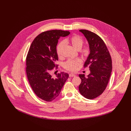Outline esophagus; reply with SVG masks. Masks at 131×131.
<instances>
[{
    "label": "esophagus",
    "mask_w": 131,
    "mask_h": 131,
    "mask_svg": "<svg viewBox=\"0 0 131 131\" xmlns=\"http://www.w3.org/2000/svg\"><path fill=\"white\" fill-rule=\"evenodd\" d=\"M69 76L70 77H75V76H76V75H75V74H74V73H69Z\"/></svg>",
    "instance_id": "1"
}]
</instances>
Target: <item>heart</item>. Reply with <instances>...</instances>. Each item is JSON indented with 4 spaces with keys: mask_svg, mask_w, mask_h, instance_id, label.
<instances>
[{
    "mask_svg": "<svg viewBox=\"0 0 131 131\" xmlns=\"http://www.w3.org/2000/svg\"><path fill=\"white\" fill-rule=\"evenodd\" d=\"M70 42L74 48L78 50L81 49L84 43V40L82 37L77 35L72 36L69 39H66L64 41H61L58 45L57 48V53L59 57L62 56V51L65 46V42ZM81 52L84 57H88L90 54V50L89 48H85L82 50ZM81 60L79 58L69 59L64 64V67L69 71H74L77 69L78 66L81 63Z\"/></svg>",
    "mask_w": 131,
    "mask_h": 131,
    "instance_id": "obj_1",
    "label": "heart"
}]
</instances>
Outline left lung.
Listing matches in <instances>:
<instances>
[{
  "label": "left lung",
  "instance_id": "obj_1",
  "mask_svg": "<svg viewBox=\"0 0 131 131\" xmlns=\"http://www.w3.org/2000/svg\"><path fill=\"white\" fill-rule=\"evenodd\" d=\"M79 31L89 43L90 53L84 67L88 66L90 73L86 78L84 74L79 75L81 79L79 90L84 97L92 100L101 95L106 89L112 71V61L108 49L100 36L88 30Z\"/></svg>",
  "mask_w": 131,
  "mask_h": 131
}]
</instances>
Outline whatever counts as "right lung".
Returning <instances> with one entry per match:
<instances>
[{"label": "right lung", "instance_id": "right-lung-1", "mask_svg": "<svg viewBox=\"0 0 131 131\" xmlns=\"http://www.w3.org/2000/svg\"><path fill=\"white\" fill-rule=\"evenodd\" d=\"M70 34L68 31L51 30L37 36L32 42L26 57V74L35 94L51 102L57 98L68 79L67 73L61 72L53 77L51 71L58 65L57 46L61 37Z\"/></svg>", "mask_w": 131, "mask_h": 131}]
</instances>
